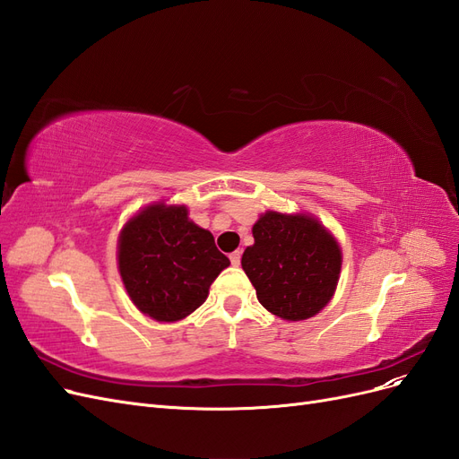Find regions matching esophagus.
Returning <instances> with one entry per match:
<instances>
[{"label":"esophagus","mask_w":459,"mask_h":459,"mask_svg":"<svg viewBox=\"0 0 459 459\" xmlns=\"http://www.w3.org/2000/svg\"><path fill=\"white\" fill-rule=\"evenodd\" d=\"M230 260H231V266H239V264H241V253H239V251L231 253V255H230Z\"/></svg>","instance_id":"esophagus-1"}]
</instances>
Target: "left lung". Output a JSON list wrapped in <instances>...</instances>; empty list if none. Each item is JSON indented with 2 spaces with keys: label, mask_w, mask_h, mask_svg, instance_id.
<instances>
[{
  "label": "left lung",
  "mask_w": 459,
  "mask_h": 459,
  "mask_svg": "<svg viewBox=\"0 0 459 459\" xmlns=\"http://www.w3.org/2000/svg\"><path fill=\"white\" fill-rule=\"evenodd\" d=\"M253 238L241 266L264 308L287 322H300L327 307L337 289L342 253L317 218L268 211L253 226Z\"/></svg>",
  "instance_id": "obj_1"
}]
</instances>
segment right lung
Returning <instances> with one entry per match:
<instances>
[{
	"mask_svg": "<svg viewBox=\"0 0 459 459\" xmlns=\"http://www.w3.org/2000/svg\"><path fill=\"white\" fill-rule=\"evenodd\" d=\"M228 266L212 233L191 221L184 204H149L120 231L122 283L137 310L157 322H178L195 312Z\"/></svg>",
	"mask_w": 459,
	"mask_h": 459,
	"instance_id": "add662e5",
	"label": "right lung"
}]
</instances>
